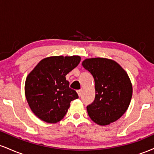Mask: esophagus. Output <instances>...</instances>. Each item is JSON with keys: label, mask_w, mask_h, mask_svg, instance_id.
Wrapping results in <instances>:
<instances>
[{"label": "esophagus", "mask_w": 154, "mask_h": 154, "mask_svg": "<svg viewBox=\"0 0 154 154\" xmlns=\"http://www.w3.org/2000/svg\"><path fill=\"white\" fill-rule=\"evenodd\" d=\"M77 93H78V95L79 97L82 95V90H79V91H77Z\"/></svg>", "instance_id": "esophagus-1"}]
</instances>
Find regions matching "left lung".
Masks as SVG:
<instances>
[{
    "mask_svg": "<svg viewBox=\"0 0 154 154\" xmlns=\"http://www.w3.org/2000/svg\"><path fill=\"white\" fill-rule=\"evenodd\" d=\"M82 64L95 81V100L87 106L91 119L102 126L119 119L128 110L132 95L127 72L114 60L105 58L87 59Z\"/></svg>",
    "mask_w": 154,
    "mask_h": 154,
    "instance_id": "left-lung-1",
    "label": "left lung"
}]
</instances>
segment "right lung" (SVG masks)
Masks as SVG:
<instances>
[{
	"label": "right lung",
	"instance_id": "right-lung-1",
	"mask_svg": "<svg viewBox=\"0 0 154 154\" xmlns=\"http://www.w3.org/2000/svg\"><path fill=\"white\" fill-rule=\"evenodd\" d=\"M79 56H50L39 62L26 77L27 103L39 119L56 123L66 115L72 100L79 98L66 75L80 62Z\"/></svg>",
	"mask_w": 154,
	"mask_h": 154
}]
</instances>
